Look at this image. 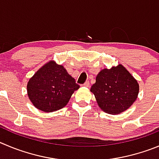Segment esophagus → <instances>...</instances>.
Listing matches in <instances>:
<instances>
[{
  "label": "esophagus",
  "instance_id": "esophagus-1",
  "mask_svg": "<svg viewBox=\"0 0 159 159\" xmlns=\"http://www.w3.org/2000/svg\"><path fill=\"white\" fill-rule=\"evenodd\" d=\"M82 85L84 87H89V81H85V82H84Z\"/></svg>",
  "mask_w": 159,
  "mask_h": 159
}]
</instances>
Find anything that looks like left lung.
<instances>
[{
    "instance_id": "left-lung-1",
    "label": "left lung",
    "mask_w": 159,
    "mask_h": 159,
    "mask_svg": "<svg viewBox=\"0 0 159 159\" xmlns=\"http://www.w3.org/2000/svg\"><path fill=\"white\" fill-rule=\"evenodd\" d=\"M90 91L104 112L118 115L131 107L137 98L139 84L122 65L103 69L97 75Z\"/></svg>"
}]
</instances>
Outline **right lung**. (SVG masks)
<instances>
[{"instance_id":"1","label":"right lung","mask_w":159,"mask_h":159,"mask_svg":"<svg viewBox=\"0 0 159 159\" xmlns=\"http://www.w3.org/2000/svg\"><path fill=\"white\" fill-rule=\"evenodd\" d=\"M80 86L62 65L49 61L27 83V94L34 106L44 112L64 107Z\"/></svg>"}]
</instances>
